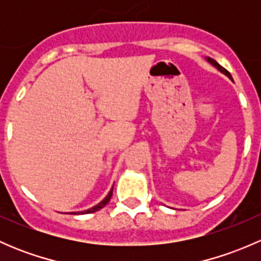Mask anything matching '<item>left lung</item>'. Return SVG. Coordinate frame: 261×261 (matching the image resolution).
Wrapping results in <instances>:
<instances>
[{
  "mask_svg": "<svg viewBox=\"0 0 261 261\" xmlns=\"http://www.w3.org/2000/svg\"><path fill=\"white\" fill-rule=\"evenodd\" d=\"M208 62H210V63H211V64H213V65H215V67H216V68H217V69H218V70H221V72H222V73H225V74H226V75H227V77L232 78V77H231L230 72H228V70H227V69H225V68H223V67H221V65H220V64H218V63H217V62H216V60H213V59H211V58H208Z\"/></svg>",
  "mask_w": 261,
  "mask_h": 261,
  "instance_id": "left-lung-1",
  "label": "left lung"
}]
</instances>
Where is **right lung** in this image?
<instances>
[{
  "label": "right lung",
  "mask_w": 261,
  "mask_h": 261,
  "mask_svg": "<svg viewBox=\"0 0 261 261\" xmlns=\"http://www.w3.org/2000/svg\"><path fill=\"white\" fill-rule=\"evenodd\" d=\"M112 191H114V187H112V189H111V191H110V193L107 194V197H106V198L103 199V201H102V202H99V203L97 204V206L92 207V208L87 210V211H84V212H81V213H93V212L98 211V210L103 208V207L106 206L107 203H109V202H110V199H111V197H112ZM78 213H80V212H78ZM74 215H75V213H74Z\"/></svg>",
  "instance_id": "obj_1"
}]
</instances>
